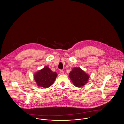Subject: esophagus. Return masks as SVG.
Returning <instances> with one entry per match:
<instances>
[{
  "mask_svg": "<svg viewBox=\"0 0 124 124\" xmlns=\"http://www.w3.org/2000/svg\"><path fill=\"white\" fill-rule=\"evenodd\" d=\"M60 74H64V71H63V70H60Z\"/></svg>",
  "mask_w": 124,
  "mask_h": 124,
  "instance_id": "34e87169",
  "label": "esophagus"
}]
</instances>
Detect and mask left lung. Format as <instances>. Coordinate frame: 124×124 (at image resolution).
<instances>
[{
  "mask_svg": "<svg viewBox=\"0 0 124 124\" xmlns=\"http://www.w3.org/2000/svg\"><path fill=\"white\" fill-rule=\"evenodd\" d=\"M69 78L73 85L78 87L85 85L88 80L89 76L80 68H74L69 73Z\"/></svg>",
  "mask_w": 124,
  "mask_h": 124,
  "instance_id": "obj_1",
  "label": "left lung"
}]
</instances>
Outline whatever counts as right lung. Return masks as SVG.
Masks as SVG:
<instances>
[{"label":"right lung","instance_id":"add662e5","mask_svg":"<svg viewBox=\"0 0 124 124\" xmlns=\"http://www.w3.org/2000/svg\"><path fill=\"white\" fill-rule=\"evenodd\" d=\"M57 73L53 72L47 66L38 71L34 75V78L37 85L44 88L51 86L54 82Z\"/></svg>","mask_w":124,"mask_h":124}]
</instances>
